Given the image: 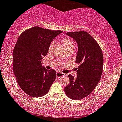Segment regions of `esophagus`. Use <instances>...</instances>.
I'll return each instance as SVG.
<instances>
[{"label":"esophagus","mask_w":122,"mask_h":122,"mask_svg":"<svg viewBox=\"0 0 122 122\" xmlns=\"http://www.w3.org/2000/svg\"><path fill=\"white\" fill-rule=\"evenodd\" d=\"M65 76V74H63V73L60 72H58L56 73V77L57 78H62V77H64Z\"/></svg>","instance_id":"34e87169"}]
</instances>
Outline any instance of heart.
<instances>
[{"label": "heart", "mask_w": 122, "mask_h": 122, "mask_svg": "<svg viewBox=\"0 0 122 122\" xmlns=\"http://www.w3.org/2000/svg\"><path fill=\"white\" fill-rule=\"evenodd\" d=\"M61 43L62 44V46L66 50L69 49L74 50V48H75V43L74 42V41L71 38L67 37H66L61 40ZM52 46L53 43H51L49 46V48H48L49 51L51 50Z\"/></svg>", "instance_id": "heart-1"}]
</instances>
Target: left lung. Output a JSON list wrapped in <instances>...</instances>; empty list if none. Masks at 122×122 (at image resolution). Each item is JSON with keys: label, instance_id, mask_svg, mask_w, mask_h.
I'll return each instance as SVG.
<instances>
[{"label": "left lung", "instance_id": "1", "mask_svg": "<svg viewBox=\"0 0 122 122\" xmlns=\"http://www.w3.org/2000/svg\"><path fill=\"white\" fill-rule=\"evenodd\" d=\"M78 45L76 62V79L69 74L70 83L64 88L69 98L80 100L88 96L96 88L100 80L103 69V55L98 42L86 31L67 32Z\"/></svg>", "mask_w": 122, "mask_h": 122}]
</instances>
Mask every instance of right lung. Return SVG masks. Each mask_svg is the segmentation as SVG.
Returning <instances> with one entry per match:
<instances>
[{"instance_id": "right-lung-1", "label": "right lung", "mask_w": 122, "mask_h": 122, "mask_svg": "<svg viewBox=\"0 0 122 122\" xmlns=\"http://www.w3.org/2000/svg\"><path fill=\"white\" fill-rule=\"evenodd\" d=\"M61 32L35 26L23 32L16 43L13 72L22 90L32 97L46 95L56 79L55 70L46 69L41 62L51 41Z\"/></svg>"}]
</instances>
